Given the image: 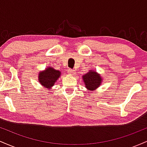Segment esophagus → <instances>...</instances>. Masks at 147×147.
Returning a JSON list of instances; mask_svg holds the SVG:
<instances>
[{
  "label": "esophagus",
  "mask_w": 147,
  "mask_h": 147,
  "mask_svg": "<svg viewBox=\"0 0 147 147\" xmlns=\"http://www.w3.org/2000/svg\"><path fill=\"white\" fill-rule=\"evenodd\" d=\"M68 74H70V75H73V74L75 73V70L70 68L68 70Z\"/></svg>",
  "instance_id": "esophagus-1"
}]
</instances>
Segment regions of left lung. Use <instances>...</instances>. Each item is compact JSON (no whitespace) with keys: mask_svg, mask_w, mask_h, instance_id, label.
<instances>
[{"mask_svg":"<svg viewBox=\"0 0 147 147\" xmlns=\"http://www.w3.org/2000/svg\"><path fill=\"white\" fill-rule=\"evenodd\" d=\"M83 81L87 90H94L100 86L102 82V77L95 70H90L86 75L82 76Z\"/></svg>","mask_w":147,"mask_h":147,"instance_id":"8db88e82","label":"left lung"}]
</instances>
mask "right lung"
Returning a JSON list of instances; mask_svg holds the SVG:
<instances>
[{"label": "right lung", "instance_id": "obj_1", "mask_svg": "<svg viewBox=\"0 0 147 147\" xmlns=\"http://www.w3.org/2000/svg\"><path fill=\"white\" fill-rule=\"evenodd\" d=\"M61 76V72L52 67H48L38 74V81L43 87L51 88Z\"/></svg>", "mask_w": 147, "mask_h": 147}]
</instances>
